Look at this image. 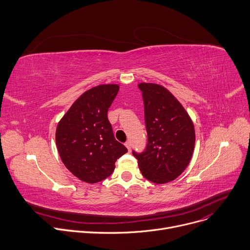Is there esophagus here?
Instances as JSON below:
<instances>
[{
	"label": "esophagus",
	"mask_w": 250,
	"mask_h": 250,
	"mask_svg": "<svg viewBox=\"0 0 250 250\" xmlns=\"http://www.w3.org/2000/svg\"><path fill=\"white\" fill-rule=\"evenodd\" d=\"M125 146L127 147V149H128V152H130V149H131V146H130V143L129 142H126L125 144Z\"/></svg>",
	"instance_id": "34e87169"
}]
</instances>
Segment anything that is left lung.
I'll list each match as a JSON object with an SVG mask.
<instances>
[{
	"label": "left lung",
	"instance_id": "8db88e82",
	"mask_svg": "<svg viewBox=\"0 0 250 250\" xmlns=\"http://www.w3.org/2000/svg\"><path fill=\"white\" fill-rule=\"evenodd\" d=\"M145 104L147 144L132 151L143 176L156 184L179 177L189 165L195 146V128L175 96L155 83H140Z\"/></svg>",
	"mask_w": 250,
	"mask_h": 250
}]
</instances>
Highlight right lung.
Segmentation results:
<instances>
[{
  "label": "right lung",
  "mask_w": 250,
  "mask_h": 250,
  "mask_svg": "<svg viewBox=\"0 0 250 250\" xmlns=\"http://www.w3.org/2000/svg\"><path fill=\"white\" fill-rule=\"evenodd\" d=\"M120 86L104 84L83 93L59 122L56 145L60 158L79 180L101 182L110 176L114 163L127 152L116 141L107 111Z\"/></svg>",
  "instance_id": "1"
}]
</instances>
